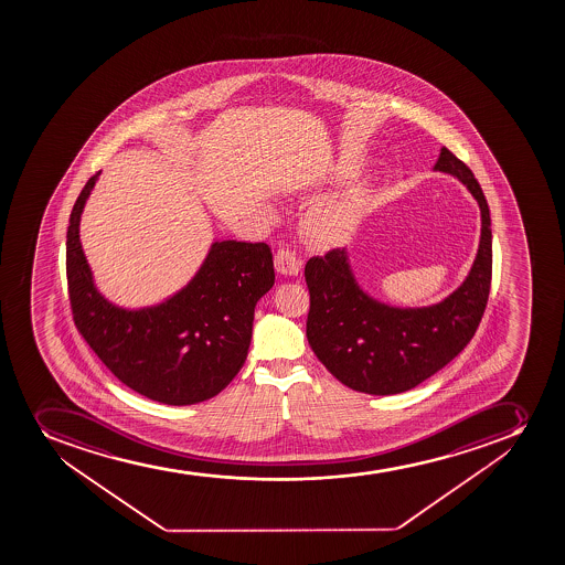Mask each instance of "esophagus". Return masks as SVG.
<instances>
[{
	"label": "esophagus",
	"instance_id": "esophagus-1",
	"mask_svg": "<svg viewBox=\"0 0 565 565\" xmlns=\"http://www.w3.org/2000/svg\"><path fill=\"white\" fill-rule=\"evenodd\" d=\"M274 267L284 276H298L302 270V263L298 262L297 256L289 250H279L274 256Z\"/></svg>",
	"mask_w": 565,
	"mask_h": 565
}]
</instances>
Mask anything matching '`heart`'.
I'll return each instance as SVG.
<instances>
[{
  "mask_svg": "<svg viewBox=\"0 0 565 565\" xmlns=\"http://www.w3.org/2000/svg\"><path fill=\"white\" fill-rule=\"evenodd\" d=\"M364 210V199L358 193H350L333 206L309 213L303 221V232L309 243L320 250H330L342 245L352 234Z\"/></svg>",
  "mask_w": 565,
  "mask_h": 565,
  "instance_id": "heart-1",
  "label": "heart"
}]
</instances>
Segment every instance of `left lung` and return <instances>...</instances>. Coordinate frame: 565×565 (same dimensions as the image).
<instances>
[{"instance_id": "1", "label": "left lung", "mask_w": 565, "mask_h": 565, "mask_svg": "<svg viewBox=\"0 0 565 565\" xmlns=\"http://www.w3.org/2000/svg\"><path fill=\"white\" fill-rule=\"evenodd\" d=\"M435 171L451 174L481 210V239L462 284L440 302L402 308L364 291L347 248L306 265L311 306L309 344L320 363L353 391L391 396L444 369L476 335L492 281V228L481 185L466 163L441 147Z\"/></svg>"}]
</instances>
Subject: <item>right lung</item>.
<instances>
[{
	"mask_svg": "<svg viewBox=\"0 0 565 565\" xmlns=\"http://www.w3.org/2000/svg\"><path fill=\"white\" fill-rule=\"evenodd\" d=\"M99 174L84 185L67 226V287L78 331L121 383L152 402L193 405L217 396L245 364L254 309L273 289L270 246L215 239L182 289L152 306H118L96 286L81 243V217Z\"/></svg>",
	"mask_w": 565,
	"mask_h": 565,
	"instance_id": "add662e5",
	"label": "right lung"
}]
</instances>
